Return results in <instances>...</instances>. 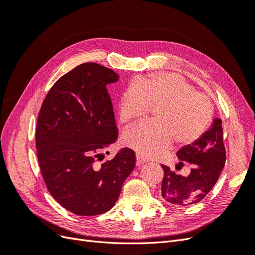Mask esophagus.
I'll return each mask as SVG.
<instances>
[{"instance_id": "34e87169", "label": "esophagus", "mask_w": 255, "mask_h": 255, "mask_svg": "<svg viewBox=\"0 0 255 255\" xmlns=\"http://www.w3.org/2000/svg\"><path fill=\"white\" fill-rule=\"evenodd\" d=\"M148 160H149L148 158L143 157L142 155H139V154H137V155H136V165L137 166H140L142 164H145Z\"/></svg>"}]
</instances>
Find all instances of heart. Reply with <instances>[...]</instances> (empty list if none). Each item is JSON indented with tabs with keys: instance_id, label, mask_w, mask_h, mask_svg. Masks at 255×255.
<instances>
[{
	"instance_id": "1",
	"label": "heart",
	"mask_w": 255,
	"mask_h": 255,
	"mask_svg": "<svg viewBox=\"0 0 255 255\" xmlns=\"http://www.w3.org/2000/svg\"><path fill=\"white\" fill-rule=\"evenodd\" d=\"M120 119L133 122L153 113V123L137 126L126 132L125 143L145 157H154L170 148L194 143L210 126L211 100L196 91L183 76L158 72L130 82L118 99Z\"/></svg>"
}]
</instances>
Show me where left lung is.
<instances>
[{
  "instance_id": "obj_1",
  "label": "left lung",
  "mask_w": 255,
  "mask_h": 255,
  "mask_svg": "<svg viewBox=\"0 0 255 255\" xmlns=\"http://www.w3.org/2000/svg\"><path fill=\"white\" fill-rule=\"evenodd\" d=\"M222 121L215 118L210 129L191 144L184 145L176 155L191 164L188 175L176 174L170 168L161 165L165 175L161 182V197L175 206H187L201 201L215 186L226 164ZM177 168V167H176Z\"/></svg>"
}]
</instances>
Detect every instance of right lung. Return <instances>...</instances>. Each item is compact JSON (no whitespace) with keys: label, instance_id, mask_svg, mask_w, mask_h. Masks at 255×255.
<instances>
[{"label":"right lung","instance_id":"1","mask_svg":"<svg viewBox=\"0 0 255 255\" xmlns=\"http://www.w3.org/2000/svg\"><path fill=\"white\" fill-rule=\"evenodd\" d=\"M118 79L112 69L82 64L53 85L38 116L36 148L42 177L52 197L75 215L110 211L135 167V153L128 148L98 163L118 138L106 88Z\"/></svg>","mask_w":255,"mask_h":255}]
</instances>
